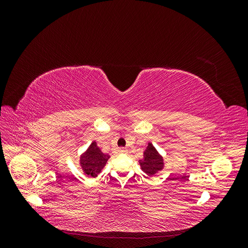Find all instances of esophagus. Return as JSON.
<instances>
[{"mask_svg":"<svg viewBox=\"0 0 248 248\" xmlns=\"http://www.w3.org/2000/svg\"><path fill=\"white\" fill-rule=\"evenodd\" d=\"M127 152H128V150H127L126 148H120V149H119V153H121V154H126Z\"/></svg>","mask_w":248,"mask_h":248,"instance_id":"1","label":"esophagus"}]
</instances>
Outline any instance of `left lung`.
Wrapping results in <instances>:
<instances>
[{
    "label": "left lung",
    "instance_id": "8db88e82",
    "mask_svg": "<svg viewBox=\"0 0 248 248\" xmlns=\"http://www.w3.org/2000/svg\"><path fill=\"white\" fill-rule=\"evenodd\" d=\"M141 170L148 176H154L157 172L163 170L164 160L162 155L157 151L152 142H149L148 147L144 151V157L139 160Z\"/></svg>",
    "mask_w": 248,
    "mask_h": 248
}]
</instances>
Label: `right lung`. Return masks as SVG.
Segmentation results:
<instances>
[{
  "label": "right lung",
  "instance_id": "1",
  "mask_svg": "<svg viewBox=\"0 0 248 248\" xmlns=\"http://www.w3.org/2000/svg\"><path fill=\"white\" fill-rule=\"evenodd\" d=\"M109 157L108 154L103 153L97 146V142L93 140L86 151L79 156V167L85 175L96 178L106 167Z\"/></svg>",
  "mask_w": 248,
  "mask_h": 248
}]
</instances>
